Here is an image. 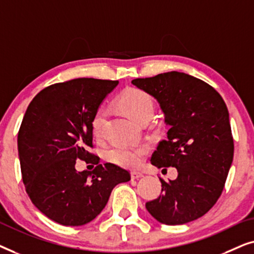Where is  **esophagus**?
I'll return each instance as SVG.
<instances>
[{"instance_id": "1", "label": "esophagus", "mask_w": 254, "mask_h": 254, "mask_svg": "<svg viewBox=\"0 0 254 254\" xmlns=\"http://www.w3.org/2000/svg\"><path fill=\"white\" fill-rule=\"evenodd\" d=\"M130 176H131V179H138V178H141V177H143V173L142 172H138V171H133L130 173Z\"/></svg>"}]
</instances>
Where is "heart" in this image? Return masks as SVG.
Returning a JSON list of instances; mask_svg holds the SVG:
<instances>
[{
  "label": "heart",
  "mask_w": 254,
  "mask_h": 254,
  "mask_svg": "<svg viewBox=\"0 0 254 254\" xmlns=\"http://www.w3.org/2000/svg\"><path fill=\"white\" fill-rule=\"evenodd\" d=\"M118 105L123 109L128 117L135 123H140L145 118H151L155 111V102L148 92L141 89L131 88L121 93L118 99ZM107 112L99 107L93 113L91 119V129L96 138L102 140L105 131ZM148 148L144 144L118 145L106 152L107 161L123 168L135 169L141 164Z\"/></svg>",
  "instance_id": "heart-1"
}]
</instances>
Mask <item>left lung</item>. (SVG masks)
I'll list each match as a JSON object with an SVG mask.
<instances>
[{
  "mask_svg": "<svg viewBox=\"0 0 254 254\" xmlns=\"http://www.w3.org/2000/svg\"><path fill=\"white\" fill-rule=\"evenodd\" d=\"M131 83L157 100L170 127L151 164L178 171L162 183V194L145 203L158 222L185 224L203 216L224 189L234 159L228 107L213 86L185 72L169 71Z\"/></svg>",
  "mask_w": 254,
  "mask_h": 254,
  "instance_id": "obj_1",
  "label": "left lung"
}]
</instances>
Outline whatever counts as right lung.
<instances>
[{"instance_id":"add662e5","label":"right lung","mask_w":254,"mask_h":254,"mask_svg":"<svg viewBox=\"0 0 254 254\" xmlns=\"http://www.w3.org/2000/svg\"><path fill=\"white\" fill-rule=\"evenodd\" d=\"M118 81L75 78L55 83L27 106L18 131L23 183L34 206L52 221L68 227L91 222L106 206L118 184L130 180L127 170L99 164L91 119ZM77 159L96 165L78 173Z\"/></svg>"}]
</instances>
